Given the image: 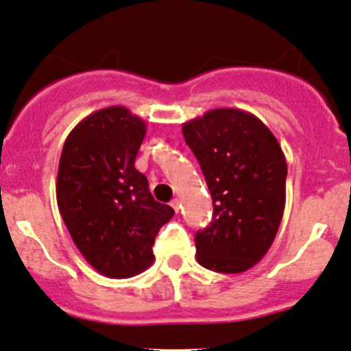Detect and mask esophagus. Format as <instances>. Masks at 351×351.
Wrapping results in <instances>:
<instances>
[{"label": "esophagus", "mask_w": 351, "mask_h": 351, "mask_svg": "<svg viewBox=\"0 0 351 351\" xmlns=\"http://www.w3.org/2000/svg\"><path fill=\"white\" fill-rule=\"evenodd\" d=\"M171 206L175 208V212L178 213L180 210H182V200H180V198H175V200L171 202Z\"/></svg>", "instance_id": "1"}]
</instances>
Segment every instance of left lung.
I'll list each match as a JSON object with an SVG mask.
<instances>
[{
	"label": "left lung",
	"mask_w": 351,
	"mask_h": 351,
	"mask_svg": "<svg viewBox=\"0 0 351 351\" xmlns=\"http://www.w3.org/2000/svg\"><path fill=\"white\" fill-rule=\"evenodd\" d=\"M213 202V219L195 235L198 264L239 274L274 242L286 205L284 153L259 117L220 108L183 124Z\"/></svg>",
	"instance_id": "obj_1"
}]
</instances>
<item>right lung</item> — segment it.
Instances as JSON below:
<instances>
[{
  "label": "right lung",
  "mask_w": 351,
  "mask_h": 351,
  "mask_svg": "<svg viewBox=\"0 0 351 351\" xmlns=\"http://www.w3.org/2000/svg\"><path fill=\"white\" fill-rule=\"evenodd\" d=\"M145 136V121L123 106L95 110L70 131L58 163L57 204L70 237L112 279L153 264L156 234L175 215L134 168Z\"/></svg>",
  "instance_id": "add662e5"
}]
</instances>
